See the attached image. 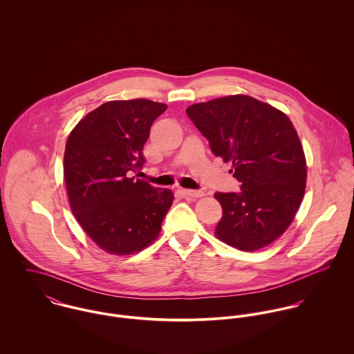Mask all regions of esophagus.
Masks as SVG:
<instances>
[{
    "instance_id": "1",
    "label": "esophagus",
    "mask_w": 354,
    "mask_h": 354,
    "mask_svg": "<svg viewBox=\"0 0 354 354\" xmlns=\"http://www.w3.org/2000/svg\"><path fill=\"white\" fill-rule=\"evenodd\" d=\"M183 194L188 198H202V196H204L203 191H194V189H183Z\"/></svg>"
}]
</instances>
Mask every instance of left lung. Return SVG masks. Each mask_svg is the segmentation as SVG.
I'll return each instance as SVG.
<instances>
[{
    "label": "left lung",
    "instance_id": "obj_1",
    "mask_svg": "<svg viewBox=\"0 0 354 354\" xmlns=\"http://www.w3.org/2000/svg\"><path fill=\"white\" fill-rule=\"evenodd\" d=\"M187 114L214 155L233 163L241 184L239 194L214 195L223 209L215 236L248 252L271 244L292 223L305 192L306 162L292 121L248 95L195 103Z\"/></svg>",
    "mask_w": 354,
    "mask_h": 354
}]
</instances>
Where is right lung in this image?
Here are the masks:
<instances>
[{"label": "right lung", "instance_id": "right-lung-1", "mask_svg": "<svg viewBox=\"0 0 354 354\" xmlns=\"http://www.w3.org/2000/svg\"><path fill=\"white\" fill-rule=\"evenodd\" d=\"M166 107L149 100L106 102L66 140L64 178L72 212L106 252L131 254L149 247L173 203L170 189L129 177L146 163L143 146Z\"/></svg>", "mask_w": 354, "mask_h": 354}]
</instances>
